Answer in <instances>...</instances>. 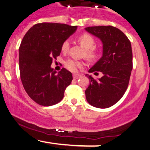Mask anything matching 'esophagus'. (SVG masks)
<instances>
[{
  "mask_svg": "<svg viewBox=\"0 0 150 150\" xmlns=\"http://www.w3.org/2000/svg\"><path fill=\"white\" fill-rule=\"evenodd\" d=\"M81 77H82L81 75H77V74H74V75H73V78L74 79H79V78H80Z\"/></svg>",
  "mask_w": 150,
  "mask_h": 150,
  "instance_id": "34e87169",
  "label": "esophagus"
}]
</instances>
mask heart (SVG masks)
<instances>
[{"label": "heart", "mask_w": 150, "mask_h": 150, "mask_svg": "<svg viewBox=\"0 0 150 150\" xmlns=\"http://www.w3.org/2000/svg\"><path fill=\"white\" fill-rule=\"evenodd\" d=\"M81 46L85 49V56L89 58H94L96 57V52L93 48L94 46V39L92 36L88 34H82L78 38ZM70 48V41L68 39L63 42L61 46V50L63 52H67ZM65 66L68 70L71 71H76L77 68L82 66V62L75 61L73 59H68L65 61Z\"/></svg>", "instance_id": "b5f03b06"}]
</instances>
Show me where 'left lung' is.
I'll list each match as a JSON object with an SVG mask.
<instances>
[{"label":"left lung","mask_w":150,"mask_h":150,"mask_svg":"<svg viewBox=\"0 0 150 150\" xmlns=\"http://www.w3.org/2000/svg\"><path fill=\"white\" fill-rule=\"evenodd\" d=\"M103 44L102 56L89 73L101 72L103 76L94 80L89 74V85L85 90L87 102L94 107L106 108L121 99L126 91L132 69L131 44L119 29L112 26L86 27Z\"/></svg>","instance_id":"1"}]
</instances>
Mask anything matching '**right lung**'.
Segmentation results:
<instances>
[{
  "mask_svg": "<svg viewBox=\"0 0 150 150\" xmlns=\"http://www.w3.org/2000/svg\"><path fill=\"white\" fill-rule=\"evenodd\" d=\"M77 26L43 22L31 27L19 49L20 77L26 92L38 104L49 106L63 99L73 75L65 68L57 73L51 67L61 52L63 42Z\"/></svg>",
  "mask_w": 150,
  "mask_h": 150,
  "instance_id": "obj_1",
  "label": "right lung"
}]
</instances>
